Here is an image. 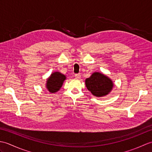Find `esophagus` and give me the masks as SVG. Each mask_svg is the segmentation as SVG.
I'll use <instances>...</instances> for the list:
<instances>
[{
    "label": "esophagus",
    "instance_id": "esophagus-1",
    "mask_svg": "<svg viewBox=\"0 0 152 152\" xmlns=\"http://www.w3.org/2000/svg\"><path fill=\"white\" fill-rule=\"evenodd\" d=\"M75 78L76 79H80L81 78V75H80V74H75Z\"/></svg>",
    "mask_w": 152,
    "mask_h": 152
}]
</instances>
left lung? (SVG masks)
<instances>
[{
    "label": "left lung",
    "mask_w": 152,
    "mask_h": 152,
    "mask_svg": "<svg viewBox=\"0 0 152 152\" xmlns=\"http://www.w3.org/2000/svg\"><path fill=\"white\" fill-rule=\"evenodd\" d=\"M87 88L93 95L101 97L109 94L113 88V82L104 74L95 72L86 80Z\"/></svg>",
    "instance_id": "1"
}]
</instances>
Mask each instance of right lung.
<instances>
[{
	"instance_id": "obj_1",
	"label": "right lung",
	"mask_w": 152,
	"mask_h": 152,
	"mask_svg": "<svg viewBox=\"0 0 152 152\" xmlns=\"http://www.w3.org/2000/svg\"><path fill=\"white\" fill-rule=\"evenodd\" d=\"M66 78V76L59 72L52 73L46 81L47 89L51 93L59 91Z\"/></svg>"
}]
</instances>
